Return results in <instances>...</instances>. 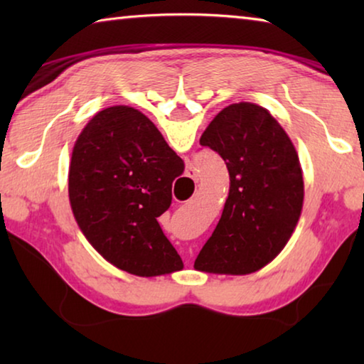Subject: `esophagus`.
Instances as JSON below:
<instances>
[{
  "instance_id": "obj_1",
  "label": "esophagus",
  "mask_w": 364,
  "mask_h": 364,
  "mask_svg": "<svg viewBox=\"0 0 364 364\" xmlns=\"http://www.w3.org/2000/svg\"><path fill=\"white\" fill-rule=\"evenodd\" d=\"M188 178H191V180H194V181H196V171H194L193 168H189V170H188Z\"/></svg>"
}]
</instances>
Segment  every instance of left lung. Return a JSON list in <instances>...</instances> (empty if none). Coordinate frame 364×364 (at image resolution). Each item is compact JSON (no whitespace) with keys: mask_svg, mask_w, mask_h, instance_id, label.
Here are the masks:
<instances>
[{"mask_svg":"<svg viewBox=\"0 0 364 364\" xmlns=\"http://www.w3.org/2000/svg\"><path fill=\"white\" fill-rule=\"evenodd\" d=\"M200 146L225 160L230 194L194 267L220 274L254 273L279 254L299 221L304 180L297 152L268 110L250 102L221 110Z\"/></svg>","mask_w":364,"mask_h":364,"instance_id":"8db88e82","label":"left lung"}]
</instances>
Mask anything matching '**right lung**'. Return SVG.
<instances>
[{
  "label": "right lung",
  "instance_id": "add662e5",
  "mask_svg": "<svg viewBox=\"0 0 364 364\" xmlns=\"http://www.w3.org/2000/svg\"><path fill=\"white\" fill-rule=\"evenodd\" d=\"M184 162L139 110L114 106L83 128L69 171L72 212L93 247L117 268L159 276L183 268L157 218L171 204Z\"/></svg>",
  "mask_w": 364,
  "mask_h": 364
}]
</instances>
